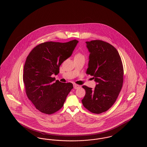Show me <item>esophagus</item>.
I'll list each match as a JSON object with an SVG mask.
<instances>
[{
	"label": "esophagus",
	"mask_w": 147,
	"mask_h": 147,
	"mask_svg": "<svg viewBox=\"0 0 147 147\" xmlns=\"http://www.w3.org/2000/svg\"><path fill=\"white\" fill-rule=\"evenodd\" d=\"M73 86H74V88L75 89H78V88L80 87V86H79V85H78V84H73Z\"/></svg>",
	"instance_id": "esophagus-1"
}]
</instances>
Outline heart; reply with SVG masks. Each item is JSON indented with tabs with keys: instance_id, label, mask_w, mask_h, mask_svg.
<instances>
[{
	"instance_id": "b5f03b06",
	"label": "heart",
	"mask_w": 147,
	"mask_h": 147,
	"mask_svg": "<svg viewBox=\"0 0 147 147\" xmlns=\"http://www.w3.org/2000/svg\"><path fill=\"white\" fill-rule=\"evenodd\" d=\"M84 58V57L82 53H78L75 56V58Z\"/></svg>"
}]
</instances>
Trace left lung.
I'll return each instance as SVG.
<instances>
[{
  "label": "left lung",
  "instance_id": "8db88e82",
  "mask_svg": "<svg viewBox=\"0 0 147 147\" xmlns=\"http://www.w3.org/2000/svg\"><path fill=\"white\" fill-rule=\"evenodd\" d=\"M90 52L86 74L97 83L94 90L85 85L83 105L89 111L99 114L115 102L122 87L123 68L119 52L112 45L101 40L87 41Z\"/></svg>",
  "mask_w": 147,
  "mask_h": 147
}]
</instances>
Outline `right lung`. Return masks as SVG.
Wrapping results in <instances>:
<instances>
[{"label":"right lung","mask_w":147,"mask_h":147,"mask_svg":"<svg viewBox=\"0 0 147 147\" xmlns=\"http://www.w3.org/2000/svg\"><path fill=\"white\" fill-rule=\"evenodd\" d=\"M78 41L65 43L46 42L36 46L27 57L24 67L23 81L28 99L40 112L51 115L63 107L73 88L52 78L59 73V67L70 57Z\"/></svg>","instance_id":"obj_1"}]
</instances>
